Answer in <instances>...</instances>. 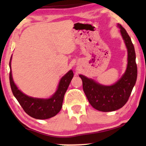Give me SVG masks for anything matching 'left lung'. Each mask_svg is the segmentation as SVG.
Returning a JSON list of instances; mask_svg holds the SVG:
<instances>
[{
  "label": "left lung",
  "mask_w": 146,
  "mask_h": 146,
  "mask_svg": "<svg viewBox=\"0 0 146 146\" xmlns=\"http://www.w3.org/2000/svg\"><path fill=\"white\" fill-rule=\"evenodd\" d=\"M117 26L120 28L127 51V68L122 77L113 85L105 86L92 78L79 75L89 102L96 110L103 112L113 111L122 108L129 99L137 81V67L134 46L125 29L119 24Z\"/></svg>",
  "instance_id": "obj_1"
}]
</instances>
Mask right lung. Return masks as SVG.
I'll list each match as a JSON object with an SVG mask.
<instances>
[{"instance_id":"1","label":"right lung","mask_w":146,"mask_h":146,"mask_svg":"<svg viewBox=\"0 0 146 146\" xmlns=\"http://www.w3.org/2000/svg\"><path fill=\"white\" fill-rule=\"evenodd\" d=\"M11 58L12 55L9 61V82L13 95L23 108L24 111L30 117L40 120L48 119L57 115L62 106L64 95L73 77V71L70 70L61 78L57 89L51 97L48 98H34L22 92L15 84L12 77Z\"/></svg>"}]
</instances>
